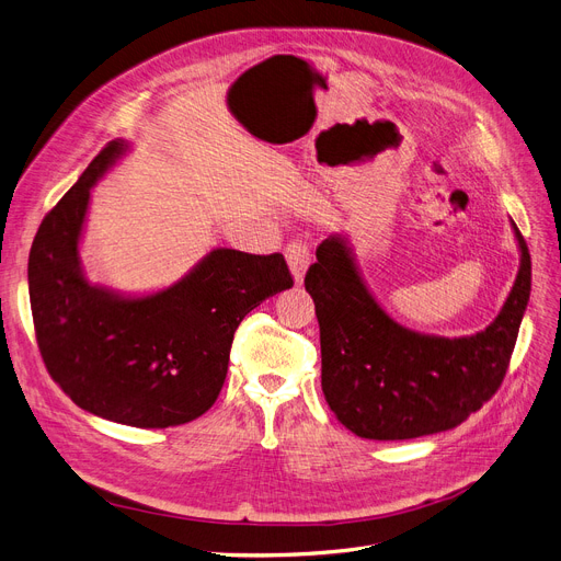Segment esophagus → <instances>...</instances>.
Segmentation results:
<instances>
[{
  "label": "esophagus",
  "mask_w": 561,
  "mask_h": 561,
  "mask_svg": "<svg viewBox=\"0 0 561 561\" xmlns=\"http://www.w3.org/2000/svg\"><path fill=\"white\" fill-rule=\"evenodd\" d=\"M285 257H287V265L294 274V280L296 283H304V276H306V270L310 265L312 260V251L308 247V242L304 240H291L287 247H285Z\"/></svg>",
  "instance_id": "34e87169"
}]
</instances>
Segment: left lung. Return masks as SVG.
<instances>
[{"label":"left lung","instance_id":"left-lung-1","mask_svg":"<svg viewBox=\"0 0 561 561\" xmlns=\"http://www.w3.org/2000/svg\"><path fill=\"white\" fill-rule=\"evenodd\" d=\"M520 270L507 301L471 337L419 335L374 301L342 238L317 247L306 274L321 340L325 403L351 433L365 439H414L467 421L505 380L525 306L533 260L516 228Z\"/></svg>","mask_w":561,"mask_h":561}]
</instances>
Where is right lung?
Segmentation results:
<instances>
[{
	"instance_id": "1",
	"label": "right lung",
	"mask_w": 561,
	"mask_h": 561,
	"mask_svg": "<svg viewBox=\"0 0 561 561\" xmlns=\"http://www.w3.org/2000/svg\"><path fill=\"white\" fill-rule=\"evenodd\" d=\"M113 140L45 215L28 253V299L51 380L85 412L168 427L213 408L240 321L294 285L283 253L215 249L174 287L119 299L85 283L79 238L90 187L119 156Z\"/></svg>"
}]
</instances>
